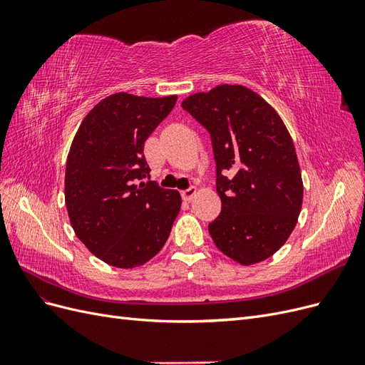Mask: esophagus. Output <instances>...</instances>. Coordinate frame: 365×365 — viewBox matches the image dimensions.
Listing matches in <instances>:
<instances>
[{
    "label": "esophagus",
    "mask_w": 365,
    "mask_h": 365,
    "mask_svg": "<svg viewBox=\"0 0 365 365\" xmlns=\"http://www.w3.org/2000/svg\"><path fill=\"white\" fill-rule=\"evenodd\" d=\"M196 195V187H189V189H185L181 192V196L184 201H192V197Z\"/></svg>",
    "instance_id": "obj_1"
}]
</instances>
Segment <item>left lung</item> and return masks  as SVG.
<instances>
[{"label":"left lung","mask_w":365,"mask_h":365,"mask_svg":"<svg viewBox=\"0 0 365 365\" xmlns=\"http://www.w3.org/2000/svg\"><path fill=\"white\" fill-rule=\"evenodd\" d=\"M181 106L212 138L222 201L208 224L215 245L245 267L271 257L291 236L303 202L300 165L280 115L242 85H219Z\"/></svg>","instance_id":"8db88e82"}]
</instances>
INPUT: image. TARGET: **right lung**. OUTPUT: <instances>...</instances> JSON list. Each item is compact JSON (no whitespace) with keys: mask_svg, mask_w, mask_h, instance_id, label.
<instances>
[{"mask_svg":"<svg viewBox=\"0 0 365 365\" xmlns=\"http://www.w3.org/2000/svg\"><path fill=\"white\" fill-rule=\"evenodd\" d=\"M176 96L117 93L98 102L71 143L65 205L76 236L115 268L145 264L164 247L181 208L176 190L150 178L145 141L170 114Z\"/></svg>","mask_w":365,"mask_h":365,"instance_id":"add662e5","label":"right lung"}]
</instances>
